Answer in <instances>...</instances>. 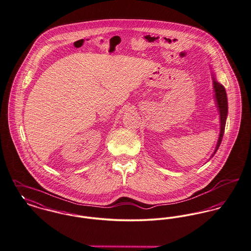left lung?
<instances>
[{"label": "left lung", "mask_w": 251, "mask_h": 251, "mask_svg": "<svg viewBox=\"0 0 251 251\" xmlns=\"http://www.w3.org/2000/svg\"><path fill=\"white\" fill-rule=\"evenodd\" d=\"M212 80H213V91H214V100L216 102V107L218 108V112H219V117H220V133H219V138L216 144L215 150L213 151V153L210 155L209 159H211L213 157V155L216 153L217 150L220 147L222 139H223V135L225 132V127H226V117H227V98H226V93L225 87L222 85L221 83H219L216 78H215V75L212 72ZM207 159V161L209 160Z\"/></svg>", "instance_id": "left-lung-1"}]
</instances>
